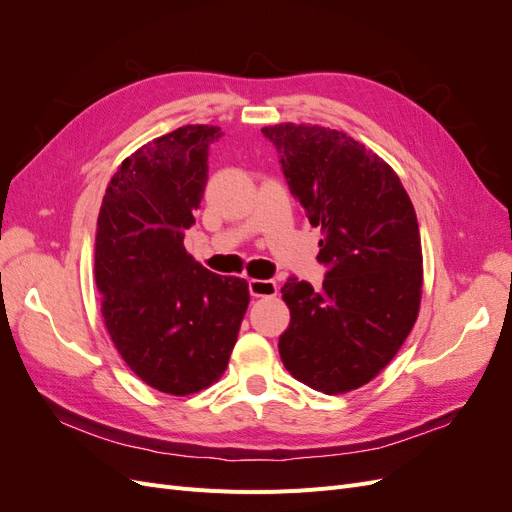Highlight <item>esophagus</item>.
<instances>
[{
  "instance_id": "esophagus-1",
  "label": "esophagus",
  "mask_w": 512,
  "mask_h": 512,
  "mask_svg": "<svg viewBox=\"0 0 512 512\" xmlns=\"http://www.w3.org/2000/svg\"><path fill=\"white\" fill-rule=\"evenodd\" d=\"M252 297H275L277 284L273 280H250L247 282Z\"/></svg>"
}]
</instances>
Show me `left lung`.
I'll return each mask as SVG.
<instances>
[{
	"label": "left lung",
	"instance_id": "obj_1",
	"mask_svg": "<svg viewBox=\"0 0 512 512\" xmlns=\"http://www.w3.org/2000/svg\"><path fill=\"white\" fill-rule=\"evenodd\" d=\"M290 194L320 226L322 288L288 277L284 367L327 395L378 376L414 327L423 256L416 213L393 168L352 136L320 126L262 128Z\"/></svg>",
	"mask_w": 512,
	"mask_h": 512
}]
</instances>
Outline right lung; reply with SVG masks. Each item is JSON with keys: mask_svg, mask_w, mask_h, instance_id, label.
<instances>
[{"mask_svg": "<svg viewBox=\"0 0 512 512\" xmlns=\"http://www.w3.org/2000/svg\"><path fill=\"white\" fill-rule=\"evenodd\" d=\"M213 126H183L119 166L96 232L102 316L121 359L153 389L190 395L218 380L250 303L247 282L185 252L209 179Z\"/></svg>", "mask_w": 512, "mask_h": 512, "instance_id": "1", "label": "right lung"}]
</instances>
